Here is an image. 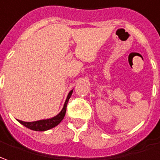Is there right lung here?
<instances>
[{"instance_id": "add662e5", "label": "right lung", "mask_w": 160, "mask_h": 160, "mask_svg": "<svg viewBox=\"0 0 160 160\" xmlns=\"http://www.w3.org/2000/svg\"><path fill=\"white\" fill-rule=\"evenodd\" d=\"M72 92H73V90H71L70 92H69L68 97L66 98V101H65V103L63 105L62 109L61 110V112L58 115H56V116L52 117L51 119H41V120L34 121V122H24V121H22V120H19V119H18V121L20 124L24 125L27 128L36 131H47V130H50V129L53 128V127H55L64 118L65 113H66V109H67V104H68V100H69V98H70L71 95H72Z\"/></svg>"}]
</instances>
